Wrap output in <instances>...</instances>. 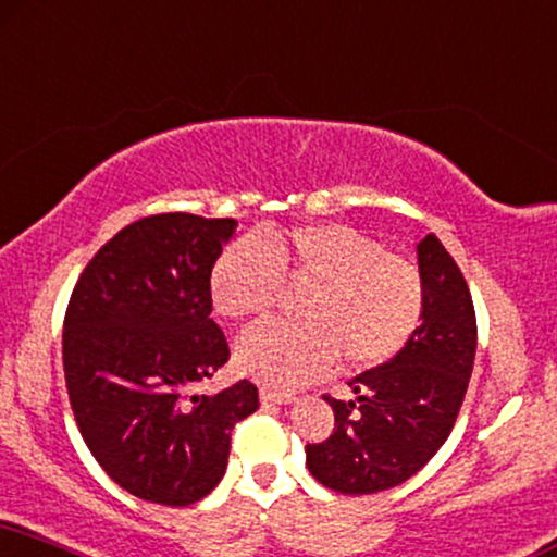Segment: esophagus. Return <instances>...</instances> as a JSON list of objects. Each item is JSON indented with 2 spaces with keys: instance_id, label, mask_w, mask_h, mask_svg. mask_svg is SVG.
I'll return each instance as SVG.
<instances>
[{
  "instance_id": "esophagus-1",
  "label": "esophagus",
  "mask_w": 557,
  "mask_h": 557,
  "mask_svg": "<svg viewBox=\"0 0 557 557\" xmlns=\"http://www.w3.org/2000/svg\"><path fill=\"white\" fill-rule=\"evenodd\" d=\"M261 401L263 404H292L294 396L286 394V392H273V388L263 386L261 388Z\"/></svg>"
}]
</instances>
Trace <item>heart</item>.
I'll return each mask as SVG.
<instances>
[{
    "mask_svg": "<svg viewBox=\"0 0 557 557\" xmlns=\"http://www.w3.org/2000/svg\"><path fill=\"white\" fill-rule=\"evenodd\" d=\"M284 281L309 286L301 322L256 324L235 348L237 366L265 386H305L337 358L348 371L386 363L422 322L420 269L341 222L235 240L212 265L209 294L222 317L248 320L271 312Z\"/></svg>",
    "mask_w": 557,
    "mask_h": 557,
    "instance_id": "1",
    "label": "heart"
}]
</instances>
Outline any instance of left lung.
I'll return each instance as SVG.
<instances>
[{"label": "left lung", "mask_w": 557, "mask_h": 557, "mask_svg": "<svg viewBox=\"0 0 557 557\" xmlns=\"http://www.w3.org/2000/svg\"><path fill=\"white\" fill-rule=\"evenodd\" d=\"M417 258L424 281L420 327L388 363L350 381L356 399L324 396L335 430L307 445L309 473L337 494L399 486L430 463L458 420L475 358L473 299L435 235L417 245Z\"/></svg>", "instance_id": "8db88e82"}]
</instances>
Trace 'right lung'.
<instances>
[{
  "label": "right lung",
  "instance_id": "add662e5",
  "mask_svg": "<svg viewBox=\"0 0 557 557\" xmlns=\"http://www.w3.org/2000/svg\"><path fill=\"white\" fill-rule=\"evenodd\" d=\"M235 227L230 216H143L97 250L71 294V409L97 463L137 499H205L225 475L235 424L258 409V388L245 379L194 394L230 358L209 317V273Z\"/></svg>",
  "mask_w": 557,
  "mask_h": 557
}]
</instances>
